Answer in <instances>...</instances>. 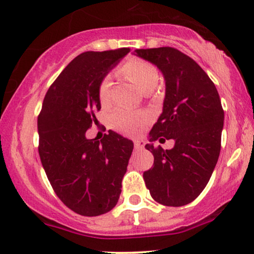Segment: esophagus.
Masks as SVG:
<instances>
[{"label": "esophagus", "mask_w": 254, "mask_h": 254, "mask_svg": "<svg viewBox=\"0 0 254 254\" xmlns=\"http://www.w3.org/2000/svg\"><path fill=\"white\" fill-rule=\"evenodd\" d=\"M144 141L143 140H135L134 141V148L136 149V150H142V149H144Z\"/></svg>", "instance_id": "1"}]
</instances>
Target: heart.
Wrapping results in <instances>:
<instances>
[{"label":"heart","mask_w":254,"mask_h":254,"mask_svg":"<svg viewBox=\"0 0 254 254\" xmlns=\"http://www.w3.org/2000/svg\"><path fill=\"white\" fill-rule=\"evenodd\" d=\"M119 74L144 92L151 91L159 79L158 71L155 65L147 61L138 60V59L126 62L120 68ZM110 90L111 77L105 76L99 85V99L102 104H107L109 102ZM109 123L114 130L124 135H128V136H135L140 134L147 126L148 117L144 113L130 112V111L119 109L111 113Z\"/></svg>","instance_id":"1"}]
</instances>
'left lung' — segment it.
<instances>
[{"label":"left lung","instance_id":"8db88e82","mask_svg":"<svg viewBox=\"0 0 254 254\" xmlns=\"http://www.w3.org/2000/svg\"><path fill=\"white\" fill-rule=\"evenodd\" d=\"M135 53L157 65L165 79L163 112L150 140L175 141L170 150L145 144L154 155V165L143 173L145 186L158 203L185 206L204 190L220 156L224 121L220 96L206 71L177 48Z\"/></svg>","mask_w":254,"mask_h":254}]
</instances>
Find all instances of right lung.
<instances>
[{"label":"right lung","instance_id":"obj_1","mask_svg":"<svg viewBox=\"0 0 254 254\" xmlns=\"http://www.w3.org/2000/svg\"><path fill=\"white\" fill-rule=\"evenodd\" d=\"M129 52L79 54L50 86L38 116V151L47 178L59 199L83 216L116 206L133 151V142L114 131L100 141L85 137L100 110V82Z\"/></svg>","mask_w":254,"mask_h":254}]
</instances>
